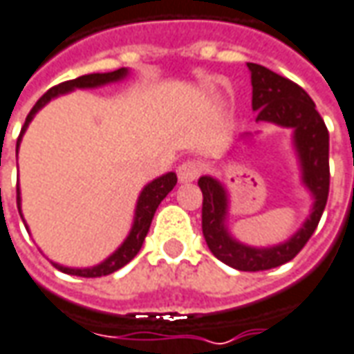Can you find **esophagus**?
Returning a JSON list of instances; mask_svg holds the SVG:
<instances>
[{
  "label": "esophagus",
  "instance_id": "obj_1",
  "mask_svg": "<svg viewBox=\"0 0 354 354\" xmlns=\"http://www.w3.org/2000/svg\"><path fill=\"white\" fill-rule=\"evenodd\" d=\"M202 173L201 162L196 160H187L179 165L177 169V175H179V181L181 183H192L194 179H198V175Z\"/></svg>",
  "mask_w": 354,
  "mask_h": 354
}]
</instances>
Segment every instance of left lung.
Segmentation results:
<instances>
[{
	"mask_svg": "<svg viewBox=\"0 0 354 354\" xmlns=\"http://www.w3.org/2000/svg\"><path fill=\"white\" fill-rule=\"evenodd\" d=\"M252 82V111L258 123H274L293 131V148L301 181L312 194V208L291 237L272 247H250L229 233V196L223 183L202 175V233L212 254L241 272L272 270L293 260L318 227L330 192V135L316 104L293 80L256 63H247Z\"/></svg>",
	"mask_w": 354,
	"mask_h": 354,
	"instance_id": "8db88e82",
	"label": "left lung"
}]
</instances>
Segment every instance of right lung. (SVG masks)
<instances>
[{
    "mask_svg": "<svg viewBox=\"0 0 354 354\" xmlns=\"http://www.w3.org/2000/svg\"><path fill=\"white\" fill-rule=\"evenodd\" d=\"M129 77V69L121 67V69L111 71V73H92V75H82L79 79L65 80L57 86L50 88L42 98L38 100L34 107L30 109V113L26 115V121H24L23 129H21V135L17 138V153H19V146H21V140H23L24 131L28 129L30 121L34 119V115L42 109L48 102H51L53 98H57L61 94H67V92H73L77 88H98V86H104V84H111V82H119ZM177 185V175L173 171L165 173L162 177L153 179L146 185L145 189L138 194V201H136L135 208V218H133V227L129 231L127 239L121 243V247L117 248L113 254H109L100 264L92 266V268H67V266H61L57 262H51L55 266L59 272L69 275H80V277H102V275H109L117 272L119 268H123L125 264H129L142 247L146 235H148V229H150V223H152L153 214L160 206V202L173 191V187ZM17 206H19V214L23 218V212H21V189L17 185ZM24 221V219H23ZM26 225V223H24Z\"/></svg>",
    "mask_w": 354,
    "mask_h": 354,
    "instance_id": "add662e5",
    "label": "right lung"
}]
</instances>
